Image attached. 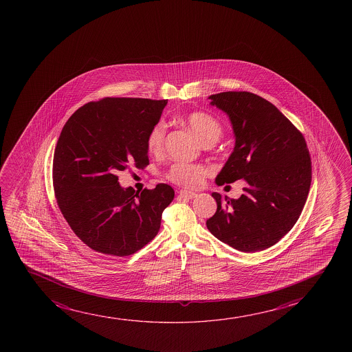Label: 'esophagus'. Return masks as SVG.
<instances>
[{
	"instance_id": "obj_1",
	"label": "esophagus",
	"mask_w": 352,
	"mask_h": 352,
	"mask_svg": "<svg viewBox=\"0 0 352 352\" xmlns=\"http://www.w3.org/2000/svg\"><path fill=\"white\" fill-rule=\"evenodd\" d=\"M197 193L191 192V191H186V190H180L178 192V197L180 199H192L196 197Z\"/></svg>"
}]
</instances>
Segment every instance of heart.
<instances>
[{
  "mask_svg": "<svg viewBox=\"0 0 352 352\" xmlns=\"http://www.w3.org/2000/svg\"><path fill=\"white\" fill-rule=\"evenodd\" d=\"M186 125L197 135L203 144L215 143L222 135V125L217 118L204 113L192 111L184 118ZM166 129L164 124H156L149 131L146 137V149L150 154H160L164 149ZM208 175V169L202 164H188V162H174L166 172V178L169 182L184 186V188H197Z\"/></svg>",
  "mask_w": 352,
  "mask_h": 352,
  "instance_id": "obj_1",
  "label": "heart"
}]
</instances>
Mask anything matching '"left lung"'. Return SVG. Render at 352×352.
Segmentation results:
<instances>
[{
	"label": "left lung",
	"instance_id": "left-lung-1",
	"mask_svg": "<svg viewBox=\"0 0 352 352\" xmlns=\"http://www.w3.org/2000/svg\"><path fill=\"white\" fill-rule=\"evenodd\" d=\"M212 106L231 119L236 146L217 185L245 180L238 199L212 193L217 212L207 220L212 236L236 250L255 252L291 231L307 202L311 159L302 132L270 101L248 91L220 92Z\"/></svg>",
	"mask_w": 352,
	"mask_h": 352
}]
</instances>
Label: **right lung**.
I'll return each mask as SVG.
<instances>
[{
  "mask_svg": "<svg viewBox=\"0 0 352 352\" xmlns=\"http://www.w3.org/2000/svg\"><path fill=\"white\" fill-rule=\"evenodd\" d=\"M166 104L104 97L80 107L63 126L54 153V192L68 225L92 250L124 257L157 234L172 186L135 192L121 188L116 173L149 164L146 137Z\"/></svg>",
  "mask_w": 352,
  "mask_h": 352,
  "instance_id": "obj_1",
  "label": "right lung"
}]
</instances>
